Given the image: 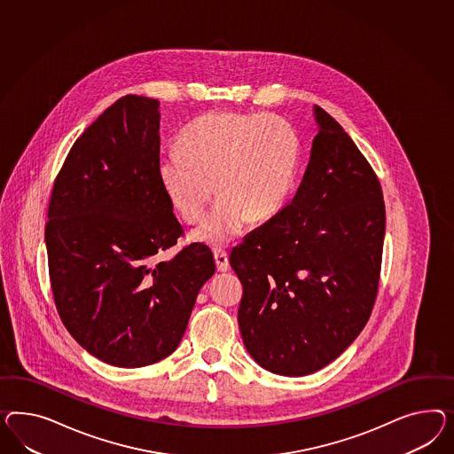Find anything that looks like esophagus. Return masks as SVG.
I'll list each match as a JSON object with an SVG mask.
<instances>
[{"mask_svg":"<svg viewBox=\"0 0 454 454\" xmlns=\"http://www.w3.org/2000/svg\"><path fill=\"white\" fill-rule=\"evenodd\" d=\"M215 254V262H216V268L221 272L230 270V259H228V253L224 249H215L213 251Z\"/></svg>","mask_w":454,"mask_h":454,"instance_id":"34e87169","label":"esophagus"}]
</instances>
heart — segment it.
<instances>
[{"label":"heart","instance_id":"b5f03b06","mask_svg":"<svg viewBox=\"0 0 454 454\" xmlns=\"http://www.w3.org/2000/svg\"><path fill=\"white\" fill-rule=\"evenodd\" d=\"M301 159L293 123L276 114L211 112L192 123L178 148L157 163L160 184L188 223L200 220L220 195L195 236L223 246L251 220H268L291 195Z\"/></svg>","mask_w":454,"mask_h":454}]
</instances>
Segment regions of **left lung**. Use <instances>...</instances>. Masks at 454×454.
<instances>
[{"label":"left lung","mask_w":454,"mask_h":454,"mask_svg":"<svg viewBox=\"0 0 454 454\" xmlns=\"http://www.w3.org/2000/svg\"><path fill=\"white\" fill-rule=\"evenodd\" d=\"M314 112L319 134L297 193L230 256L246 350L286 377L317 372L356 340L380 281V182L340 123Z\"/></svg>","instance_id":"obj_1"}]
</instances>
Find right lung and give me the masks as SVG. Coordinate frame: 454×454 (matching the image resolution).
Masks as SVG:
<instances>
[{
  "label": "right lung",
  "mask_w": 454,
  "mask_h": 454,
  "mask_svg": "<svg viewBox=\"0 0 454 454\" xmlns=\"http://www.w3.org/2000/svg\"><path fill=\"white\" fill-rule=\"evenodd\" d=\"M159 100L125 96L81 135L58 173L44 230L51 289L82 348L115 367L152 365L184 337L215 259L182 247L160 184Z\"/></svg>",
  "instance_id": "1"
}]
</instances>
